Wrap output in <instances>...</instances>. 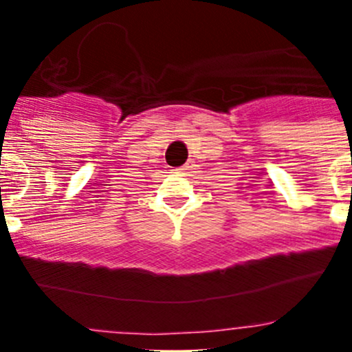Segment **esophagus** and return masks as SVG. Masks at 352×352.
<instances>
[{"label": "esophagus", "mask_w": 352, "mask_h": 352, "mask_svg": "<svg viewBox=\"0 0 352 352\" xmlns=\"http://www.w3.org/2000/svg\"><path fill=\"white\" fill-rule=\"evenodd\" d=\"M179 170H180V172H182V173H189L190 170H192V163H186V165L180 166Z\"/></svg>", "instance_id": "esophagus-1"}]
</instances>
